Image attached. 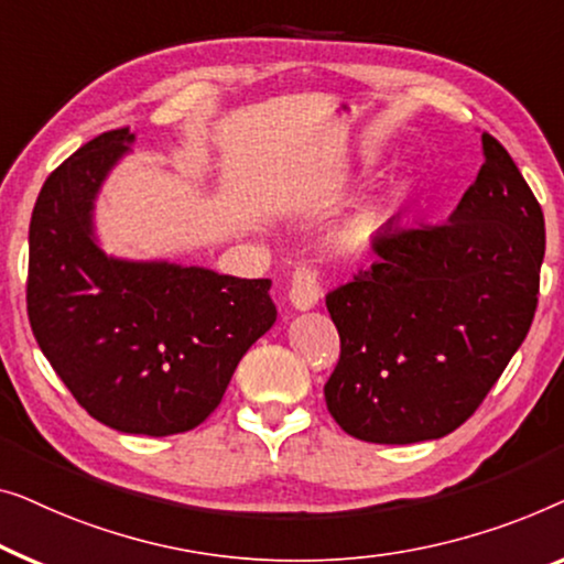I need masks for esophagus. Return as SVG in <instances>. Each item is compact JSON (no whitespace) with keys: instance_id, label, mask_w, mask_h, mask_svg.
I'll list each match as a JSON object with an SVG mask.
<instances>
[{"instance_id":"obj_1","label":"esophagus","mask_w":564,"mask_h":564,"mask_svg":"<svg viewBox=\"0 0 564 564\" xmlns=\"http://www.w3.org/2000/svg\"><path fill=\"white\" fill-rule=\"evenodd\" d=\"M322 289H319V279H316V271L308 265H299L291 275V289H289V299L291 304L299 308V312H306L319 304Z\"/></svg>"}]
</instances>
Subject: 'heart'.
I'll list each match as a JSON object with an SVG mask.
<instances>
[{
	"label": "heart",
	"mask_w": 564,
	"mask_h": 564,
	"mask_svg": "<svg viewBox=\"0 0 564 564\" xmlns=\"http://www.w3.org/2000/svg\"><path fill=\"white\" fill-rule=\"evenodd\" d=\"M376 229H378L376 214H360V217L345 221V225L339 227L337 240L339 245H345V248H360L362 242H368L370 237L376 235Z\"/></svg>",
	"instance_id": "obj_1"
}]
</instances>
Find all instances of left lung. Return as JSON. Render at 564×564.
I'll list each match as a JSON object with an SVG mask.
<instances>
[{"instance_id": "1", "label": "left lung", "mask_w": 564, "mask_h": 564, "mask_svg": "<svg viewBox=\"0 0 564 564\" xmlns=\"http://www.w3.org/2000/svg\"><path fill=\"white\" fill-rule=\"evenodd\" d=\"M482 158L449 221H388L372 237L376 263L327 293L339 360L324 399L355 440L411 444L455 432L527 337L544 214L488 132Z\"/></svg>"}]
</instances>
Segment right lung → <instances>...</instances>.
Masks as SVG:
<instances>
[{
	"instance_id": "right-lung-1",
	"label": "right lung",
	"mask_w": 564,
	"mask_h": 564,
	"mask_svg": "<svg viewBox=\"0 0 564 564\" xmlns=\"http://www.w3.org/2000/svg\"><path fill=\"white\" fill-rule=\"evenodd\" d=\"M130 127L101 132L63 161L30 219L28 316L78 406L124 434L169 437L199 426L275 322L268 279L107 258L91 209L130 150Z\"/></svg>"
}]
</instances>
